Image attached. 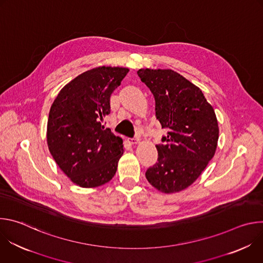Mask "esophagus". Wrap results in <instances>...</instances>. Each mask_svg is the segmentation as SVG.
<instances>
[{
  "label": "esophagus",
  "instance_id": "esophagus-1",
  "mask_svg": "<svg viewBox=\"0 0 263 263\" xmlns=\"http://www.w3.org/2000/svg\"><path fill=\"white\" fill-rule=\"evenodd\" d=\"M128 141L131 144H138V143H140V138H138V137H136V138H129Z\"/></svg>",
  "mask_w": 263,
  "mask_h": 263
}]
</instances>
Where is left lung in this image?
I'll return each mask as SVG.
<instances>
[{"mask_svg": "<svg viewBox=\"0 0 263 263\" xmlns=\"http://www.w3.org/2000/svg\"><path fill=\"white\" fill-rule=\"evenodd\" d=\"M140 80L156 102V118L163 129L162 144H156L158 161L145 178L163 194L191 186L213 158L218 140V124L213 107L202 90L173 69L140 68Z\"/></svg>", "mask_w": 263, "mask_h": 263, "instance_id": "8db88e82", "label": "left lung"}]
</instances>
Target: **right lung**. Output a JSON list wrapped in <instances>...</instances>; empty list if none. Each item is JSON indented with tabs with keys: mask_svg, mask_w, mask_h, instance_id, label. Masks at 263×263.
<instances>
[{
	"mask_svg": "<svg viewBox=\"0 0 263 263\" xmlns=\"http://www.w3.org/2000/svg\"><path fill=\"white\" fill-rule=\"evenodd\" d=\"M129 68L99 66L68 82L54 100L48 119L47 143L59 168L84 189L101 186L117 173L123 139L103 125L110 97Z\"/></svg>",
	"mask_w": 263,
	"mask_h": 263,
	"instance_id": "1",
	"label": "right lung"
}]
</instances>
